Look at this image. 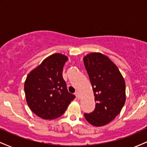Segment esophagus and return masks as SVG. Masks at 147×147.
<instances>
[{"instance_id": "esophagus-1", "label": "esophagus", "mask_w": 147, "mask_h": 147, "mask_svg": "<svg viewBox=\"0 0 147 147\" xmlns=\"http://www.w3.org/2000/svg\"><path fill=\"white\" fill-rule=\"evenodd\" d=\"M75 95H76V97H77L78 99L79 98V97H80V95H79V91H76V92H75Z\"/></svg>"}]
</instances>
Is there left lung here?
<instances>
[{"label": "left lung", "mask_w": 147, "mask_h": 147, "mask_svg": "<svg viewBox=\"0 0 147 147\" xmlns=\"http://www.w3.org/2000/svg\"><path fill=\"white\" fill-rule=\"evenodd\" d=\"M84 63L96 102L95 110L84 117L92 125L104 126L117 117L125 104V82L116 65L102 54H89Z\"/></svg>", "instance_id": "obj_1"}]
</instances>
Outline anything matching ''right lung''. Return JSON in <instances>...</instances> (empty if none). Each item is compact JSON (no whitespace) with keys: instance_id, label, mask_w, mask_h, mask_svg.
I'll return each mask as SVG.
<instances>
[{"instance_id":"1","label":"right lung","mask_w":147,"mask_h":147,"mask_svg":"<svg viewBox=\"0 0 147 147\" xmlns=\"http://www.w3.org/2000/svg\"><path fill=\"white\" fill-rule=\"evenodd\" d=\"M68 59L61 54H54L27 77L24 85L27 103L39 117L44 119L59 117L75 98L68 91L62 75Z\"/></svg>"}]
</instances>
